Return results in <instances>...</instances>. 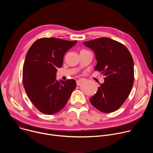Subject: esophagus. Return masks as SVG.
Here are the masks:
<instances>
[{
    "label": "esophagus",
    "instance_id": "obj_1",
    "mask_svg": "<svg viewBox=\"0 0 153 153\" xmlns=\"http://www.w3.org/2000/svg\"><path fill=\"white\" fill-rule=\"evenodd\" d=\"M83 81H84V79H79V80H77V81H76L77 85V86L80 85L82 83V82H83Z\"/></svg>",
    "mask_w": 153,
    "mask_h": 153
}]
</instances>
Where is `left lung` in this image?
<instances>
[{
    "label": "left lung",
    "instance_id": "1",
    "mask_svg": "<svg viewBox=\"0 0 153 153\" xmlns=\"http://www.w3.org/2000/svg\"><path fill=\"white\" fill-rule=\"evenodd\" d=\"M83 44L95 53L94 70L105 77L90 102L101 112H114L122 105L132 89L134 79L132 56L122 43L108 37L84 42Z\"/></svg>",
    "mask_w": 153,
    "mask_h": 153
}]
</instances>
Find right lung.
Listing matches in <instances>:
<instances>
[{
    "mask_svg": "<svg viewBox=\"0 0 153 153\" xmlns=\"http://www.w3.org/2000/svg\"><path fill=\"white\" fill-rule=\"evenodd\" d=\"M77 40L43 37L35 41L28 50L23 67V85L26 93L41 113L55 114L67 104L76 87L74 79L56 80L57 68Z\"/></svg>",
    "mask_w": 153,
    "mask_h": 153,
    "instance_id": "obj_1",
    "label": "right lung"
}]
</instances>
